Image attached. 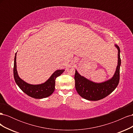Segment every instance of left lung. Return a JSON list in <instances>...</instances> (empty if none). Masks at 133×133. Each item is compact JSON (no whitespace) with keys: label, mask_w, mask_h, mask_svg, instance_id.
I'll use <instances>...</instances> for the list:
<instances>
[{"label":"left lung","mask_w":133,"mask_h":133,"mask_svg":"<svg viewBox=\"0 0 133 133\" xmlns=\"http://www.w3.org/2000/svg\"><path fill=\"white\" fill-rule=\"evenodd\" d=\"M114 45L118 49V64L114 74L110 79L103 82L96 83L81 75L75 70L74 76L75 89L79 95L83 98L91 101H97L105 98L117 87L120 79L121 59L120 48L116 44Z\"/></svg>","instance_id":"8db88e82"}]
</instances>
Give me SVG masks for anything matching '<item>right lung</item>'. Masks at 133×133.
Returning <instances> with one entry per match:
<instances>
[{
    "mask_svg": "<svg viewBox=\"0 0 133 133\" xmlns=\"http://www.w3.org/2000/svg\"><path fill=\"white\" fill-rule=\"evenodd\" d=\"M17 53L15 54L13 73L15 83L24 93L31 98L43 99L48 97L53 93L55 90V79L65 71L59 69L55 71L46 82L41 84H30L25 82L19 77L17 69Z\"/></svg>",
    "mask_w": 133,
    "mask_h": 133,
    "instance_id": "add662e5",
    "label": "right lung"
}]
</instances>
